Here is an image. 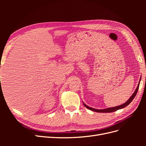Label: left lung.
I'll return each mask as SVG.
<instances>
[{"mask_svg":"<svg viewBox=\"0 0 146 146\" xmlns=\"http://www.w3.org/2000/svg\"><path fill=\"white\" fill-rule=\"evenodd\" d=\"M140 81H141V78H140V80H139V83H138V86H137L136 89L135 91V92H133V94H132V96L130 97V99L128 100L126 102H125L124 104H123L121 105L116 106V107H111V108H105V109L99 110V109H95V108H91L90 107H88V106L86 105L85 103H83V105H85V107H86L88 109L91 110V111H94L98 112V113H111V112H114L115 111H117V110H120V109L125 108V107H127V105H129L131 102V101L133 100V99L135 98V97L136 96V95L137 94V92H138V90L139 89Z\"/></svg>","mask_w":146,"mask_h":146,"instance_id":"1","label":"left lung"}]
</instances>
